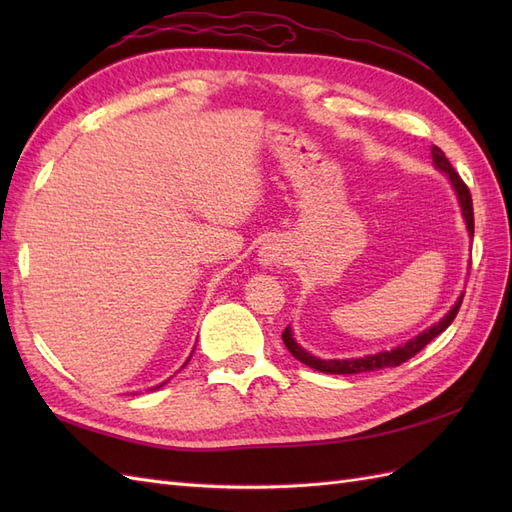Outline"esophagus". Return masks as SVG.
Returning <instances> with one entry per match:
<instances>
[{
  "label": "esophagus",
  "instance_id": "esophagus-1",
  "mask_svg": "<svg viewBox=\"0 0 512 512\" xmlns=\"http://www.w3.org/2000/svg\"><path fill=\"white\" fill-rule=\"evenodd\" d=\"M260 262L265 267H273V265H280V262L284 260V256H286V250H284V245L282 243H277V241H267L265 245L260 247Z\"/></svg>",
  "mask_w": 512,
  "mask_h": 512
}]
</instances>
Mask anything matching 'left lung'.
<instances>
[{"instance_id": "obj_1", "label": "left lung", "mask_w": 512, "mask_h": 512, "mask_svg": "<svg viewBox=\"0 0 512 512\" xmlns=\"http://www.w3.org/2000/svg\"><path fill=\"white\" fill-rule=\"evenodd\" d=\"M431 158H433V164H436V168L442 170V173H446V177L451 179V185L455 188V194L459 198L463 220H466L470 237H474V209H472V196H470L468 185L461 181L459 173H455L453 164L446 160L444 151L440 147H436V145L431 147ZM461 301H463V294L457 299V303L451 309H448V314L440 322L431 324L429 329H425L423 333H418L416 337L408 339L406 344H401L393 350L378 352V354H367V356H361V359H342V361H339V359H318V356L309 354L305 348H301L297 342H294L290 327H286V331L282 333V339H284V344H286V348L290 350L294 359H299L307 367L322 371V374H363V371H378V369H386V367H397L401 363H406L408 359H412V356L421 352L431 342V339H436L440 333H444L448 329V324L455 320V316L459 312Z\"/></svg>"}]
</instances>
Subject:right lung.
Segmentation results:
<instances>
[{
  "instance_id": "1",
  "label": "right lung",
  "mask_w": 512,
  "mask_h": 512,
  "mask_svg": "<svg viewBox=\"0 0 512 512\" xmlns=\"http://www.w3.org/2000/svg\"><path fill=\"white\" fill-rule=\"evenodd\" d=\"M188 361H190V359H188ZM188 361H185V363H188ZM166 382H168V380H166ZM166 382H162V384H158V386H153V389H151V391H156V389H160V386H164Z\"/></svg>"
}]
</instances>
